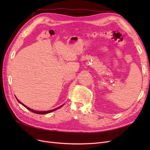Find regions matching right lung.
I'll use <instances>...</instances> for the list:
<instances>
[{"label":"right lung","mask_w":150,"mask_h":150,"mask_svg":"<svg viewBox=\"0 0 150 150\" xmlns=\"http://www.w3.org/2000/svg\"><path fill=\"white\" fill-rule=\"evenodd\" d=\"M16 99H17V98H16ZM17 100L18 101H19V103H20L22 104V105H23L25 108H26L28 109V110H29V111H32V112H34V113H36V114H39V115H44V114H47V113L51 112H52V111H54L55 110H57V109L61 108V107L63 106V105H62V106H59V107H58V108H56V109H54V110H49V111H35V110H32V109H30V108H28V107H27L25 105H24V104L23 103H22L21 101H19V100H18L17 99Z\"/></svg>","instance_id":"right-lung-1"}]
</instances>
